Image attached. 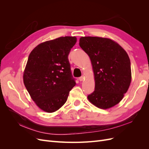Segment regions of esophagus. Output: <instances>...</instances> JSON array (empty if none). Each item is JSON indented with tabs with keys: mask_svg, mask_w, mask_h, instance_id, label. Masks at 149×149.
<instances>
[{
	"mask_svg": "<svg viewBox=\"0 0 149 149\" xmlns=\"http://www.w3.org/2000/svg\"><path fill=\"white\" fill-rule=\"evenodd\" d=\"M84 79V76H81V77H79V79L80 81H83Z\"/></svg>",
	"mask_w": 149,
	"mask_h": 149,
	"instance_id": "obj_1",
	"label": "esophagus"
}]
</instances>
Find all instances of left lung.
I'll list each match as a JSON object with an SVG mask.
<instances>
[{
    "instance_id": "1",
    "label": "left lung",
    "mask_w": 149,
    "mask_h": 149,
    "mask_svg": "<svg viewBox=\"0 0 149 149\" xmlns=\"http://www.w3.org/2000/svg\"><path fill=\"white\" fill-rule=\"evenodd\" d=\"M79 46L89 56L95 80L94 91L88 100L102 109L118 104L131 82V68L127 53L109 38L83 37Z\"/></svg>"
}]
</instances>
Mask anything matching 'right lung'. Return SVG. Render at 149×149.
<instances>
[{
	"label": "right lung",
	"mask_w": 149,
	"mask_h": 149,
	"mask_svg": "<svg viewBox=\"0 0 149 149\" xmlns=\"http://www.w3.org/2000/svg\"><path fill=\"white\" fill-rule=\"evenodd\" d=\"M76 40L59 37L39 44L30 53L24 83L37 106L47 112L63 106L76 84L68 56Z\"/></svg>",
	"instance_id": "add662e5"
}]
</instances>
